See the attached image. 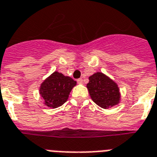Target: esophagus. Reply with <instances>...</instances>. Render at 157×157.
Segmentation results:
<instances>
[{
  "label": "esophagus",
  "instance_id": "1",
  "mask_svg": "<svg viewBox=\"0 0 157 157\" xmlns=\"http://www.w3.org/2000/svg\"><path fill=\"white\" fill-rule=\"evenodd\" d=\"M77 82H78V83H79V84H82V78H78V79L77 80Z\"/></svg>",
  "mask_w": 157,
  "mask_h": 157
}]
</instances>
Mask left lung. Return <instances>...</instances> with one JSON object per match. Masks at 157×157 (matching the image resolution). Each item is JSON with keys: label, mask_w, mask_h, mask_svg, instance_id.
<instances>
[{"label": "left lung", "mask_w": 157, "mask_h": 157, "mask_svg": "<svg viewBox=\"0 0 157 157\" xmlns=\"http://www.w3.org/2000/svg\"><path fill=\"white\" fill-rule=\"evenodd\" d=\"M86 87L91 100L103 109H109L120 103L121 93L118 86L103 73L96 72L90 76Z\"/></svg>", "instance_id": "obj_1"}]
</instances>
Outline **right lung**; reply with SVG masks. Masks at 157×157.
<instances>
[{
  "mask_svg": "<svg viewBox=\"0 0 157 157\" xmlns=\"http://www.w3.org/2000/svg\"><path fill=\"white\" fill-rule=\"evenodd\" d=\"M75 85L76 81L72 78L55 71L41 83L40 95L47 107L56 109L67 101Z\"/></svg>",
  "mask_w": 157,
  "mask_h": 157,
  "instance_id": "right-lung-1",
  "label": "right lung"
}]
</instances>
